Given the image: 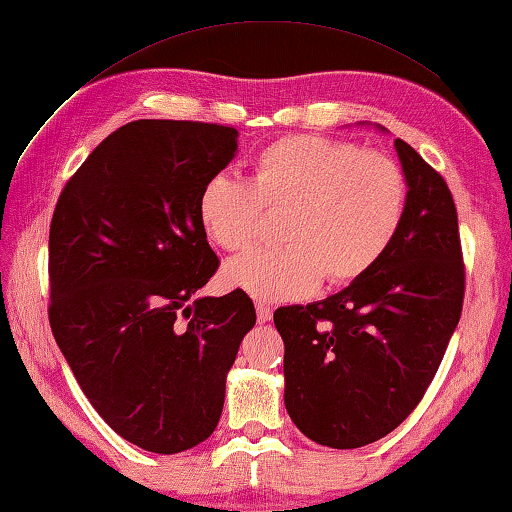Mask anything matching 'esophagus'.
<instances>
[{"mask_svg": "<svg viewBox=\"0 0 512 512\" xmlns=\"http://www.w3.org/2000/svg\"><path fill=\"white\" fill-rule=\"evenodd\" d=\"M270 319H273V308L266 306V303H257V321L268 323Z\"/></svg>", "mask_w": 512, "mask_h": 512, "instance_id": "1", "label": "esophagus"}]
</instances>
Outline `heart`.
<instances>
[{
    "label": "heart",
    "instance_id": "1",
    "mask_svg": "<svg viewBox=\"0 0 512 512\" xmlns=\"http://www.w3.org/2000/svg\"><path fill=\"white\" fill-rule=\"evenodd\" d=\"M264 209L286 211V246L231 259L222 284L259 303L295 301L323 277L347 284L376 266L405 217L407 178L380 151L299 134L259 151L250 182L217 173L198 198L202 231L231 253L255 244Z\"/></svg>",
    "mask_w": 512,
    "mask_h": 512
}]
</instances>
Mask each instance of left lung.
Here are the masks:
<instances>
[{"label": "left lung", "instance_id": "left-lung-1", "mask_svg": "<svg viewBox=\"0 0 512 512\" xmlns=\"http://www.w3.org/2000/svg\"><path fill=\"white\" fill-rule=\"evenodd\" d=\"M394 147L407 209L387 253L336 295L275 312L286 345L288 416L330 449L385 438L416 409L462 314L453 195L405 140L396 138Z\"/></svg>", "mask_w": 512, "mask_h": 512}]
</instances>
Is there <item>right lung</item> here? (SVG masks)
Listing matches in <instances>:
<instances>
[{
    "instance_id": "add662e5",
    "label": "right lung",
    "mask_w": 512,
    "mask_h": 512,
    "mask_svg": "<svg viewBox=\"0 0 512 512\" xmlns=\"http://www.w3.org/2000/svg\"><path fill=\"white\" fill-rule=\"evenodd\" d=\"M237 136L211 123H127L52 215L54 341L99 416L151 453L187 451L215 431L226 374L257 319L246 292L198 297L220 264L198 198L235 158Z\"/></svg>"
}]
</instances>
